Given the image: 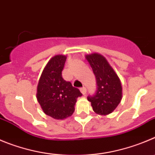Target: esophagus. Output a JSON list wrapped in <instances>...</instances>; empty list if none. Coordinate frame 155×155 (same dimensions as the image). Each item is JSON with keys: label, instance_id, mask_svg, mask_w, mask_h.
<instances>
[{"label": "esophagus", "instance_id": "34e87169", "mask_svg": "<svg viewBox=\"0 0 155 155\" xmlns=\"http://www.w3.org/2000/svg\"><path fill=\"white\" fill-rule=\"evenodd\" d=\"M80 91H81V92H82V95H85L86 92V89L85 87H82V88H80Z\"/></svg>", "mask_w": 155, "mask_h": 155}]
</instances>
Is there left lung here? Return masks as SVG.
<instances>
[{
    "label": "left lung",
    "mask_w": 155,
    "mask_h": 155,
    "mask_svg": "<svg viewBox=\"0 0 155 155\" xmlns=\"http://www.w3.org/2000/svg\"><path fill=\"white\" fill-rule=\"evenodd\" d=\"M86 59L92 67L97 83L96 92L92 96H88V101L95 113L107 115L112 113L121 102V81L105 56L95 53L86 55Z\"/></svg>",
    "instance_id": "8db88e82"
}]
</instances>
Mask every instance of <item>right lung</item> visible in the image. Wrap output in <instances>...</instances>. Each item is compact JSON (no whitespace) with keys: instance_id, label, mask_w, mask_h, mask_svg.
<instances>
[{"instance_id":"1","label":"right lung","mask_w":155,"mask_h":155,"mask_svg":"<svg viewBox=\"0 0 155 155\" xmlns=\"http://www.w3.org/2000/svg\"><path fill=\"white\" fill-rule=\"evenodd\" d=\"M66 56L56 55L43 69L39 79L37 99L42 110L54 119H65L73 115L80 91L63 79L62 71Z\"/></svg>"}]
</instances>
